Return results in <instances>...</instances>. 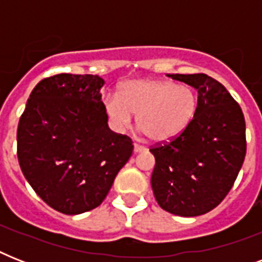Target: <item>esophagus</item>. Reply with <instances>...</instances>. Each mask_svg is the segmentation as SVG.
<instances>
[{
    "label": "esophagus",
    "mask_w": 262,
    "mask_h": 262,
    "mask_svg": "<svg viewBox=\"0 0 262 262\" xmlns=\"http://www.w3.org/2000/svg\"><path fill=\"white\" fill-rule=\"evenodd\" d=\"M147 148L143 147V145H139V144H135V154H140V152H145Z\"/></svg>",
    "instance_id": "1"
}]
</instances>
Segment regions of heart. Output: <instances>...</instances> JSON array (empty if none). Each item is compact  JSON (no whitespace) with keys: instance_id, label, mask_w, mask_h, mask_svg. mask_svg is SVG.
<instances>
[{"instance_id":"heart-1","label":"heart","mask_w":262,"mask_h":262,"mask_svg":"<svg viewBox=\"0 0 262 262\" xmlns=\"http://www.w3.org/2000/svg\"><path fill=\"white\" fill-rule=\"evenodd\" d=\"M199 95L187 84L167 80H129L118 88L117 96L104 100L113 126L125 132L137 114V125L148 139L164 143L181 135L193 121Z\"/></svg>"}]
</instances>
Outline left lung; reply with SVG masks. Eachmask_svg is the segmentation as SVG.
Masks as SVG:
<instances>
[{"instance_id": "8db88e82", "label": "left lung", "mask_w": 262, "mask_h": 262, "mask_svg": "<svg viewBox=\"0 0 262 262\" xmlns=\"http://www.w3.org/2000/svg\"><path fill=\"white\" fill-rule=\"evenodd\" d=\"M168 76L197 90L199 107L181 135L149 149L156 162L152 190L164 211L200 216L223 201L244 164L245 117L230 92L211 76Z\"/></svg>"}]
</instances>
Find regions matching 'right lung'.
<instances>
[{
	"label": "right lung",
	"mask_w": 262,
	"mask_h": 262,
	"mask_svg": "<svg viewBox=\"0 0 262 262\" xmlns=\"http://www.w3.org/2000/svg\"><path fill=\"white\" fill-rule=\"evenodd\" d=\"M103 84L94 75L43 79L18 121L23 174L47 205L65 215L99 207L133 154L132 140L107 125Z\"/></svg>",
	"instance_id": "add662e5"
}]
</instances>
